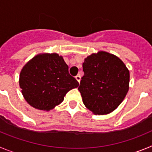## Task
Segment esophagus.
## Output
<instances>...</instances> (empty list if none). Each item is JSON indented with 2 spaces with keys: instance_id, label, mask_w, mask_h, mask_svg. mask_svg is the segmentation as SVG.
Wrapping results in <instances>:
<instances>
[{
  "instance_id": "obj_1",
  "label": "esophagus",
  "mask_w": 152,
  "mask_h": 152,
  "mask_svg": "<svg viewBox=\"0 0 152 152\" xmlns=\"http://www.w3.org/2000/svg\"><path fill=\"white\" fill-rule=\"evenodd\" d=\"M75 78H76V79L77 80L79 83H80V80H81V76H79V75H77V76H75Z\"/></svg>"
}]
</instances>
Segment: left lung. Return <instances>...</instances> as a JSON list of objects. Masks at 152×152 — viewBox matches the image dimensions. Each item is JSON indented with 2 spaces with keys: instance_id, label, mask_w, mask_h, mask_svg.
<instances>
[{
  "instance_id": "left-lung-1",
  "label": "left lung",
  "mask_w": 152,
  "mask_h": 152,
  "mask_svg": "<svg viewBox=\"0 0 152 152\" xmlns=\"http://www.w3.org/2000/svg\"><path fill=\"white\" fill-rule=\"evenodd\" d=\"M84 76L78 88L85 106L98 115L113 111L129 90V72L113 54L98 51L85 59Z\"/></svg>"
}]
</instances>
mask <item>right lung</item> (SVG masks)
Wrapping results in <instances>:
<instances>
[{
	"label": "right lung",
	"mask_w": 152,
	"mask_h": 152,
	"mask_svg": "<svg viewBox=\"0 0 152 152\" xmlns=\"http://www.w3.org/2000/svg\"><path fill=\"white\" fill-rule=\"evenodd\" d=\"M67 64L57 54H40L23 66L20 87L27 102L39 110H50L64 101L69 90L79 86Z\"/></svg>",
	"instance_id": "obj_1"
}]
</instances>
